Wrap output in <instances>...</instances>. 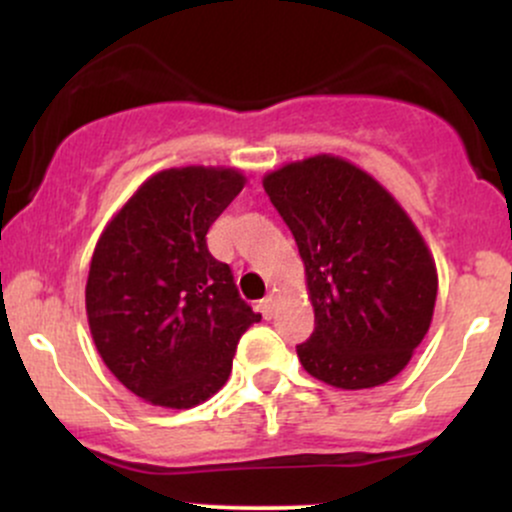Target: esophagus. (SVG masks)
I'll use <instances>...</instances> for the list:
<instances>
[{
  "label": "esophagus",
  "mask_w": 512,
  "mask_h": 512,
  "mask_svg": "<svg viewBox=\"0 0 512 512\" xmlns=\"http://www.w3.org/2000/svg\"><path fill=\"white\" fill-rule=\"evenodd\" d=\"M260 310H262V315L267 317V320H272L274 310H276V298L272 296V293H269L267 298H262V301H260Z\"/></svg>",
  "instance_id": "34e87169"
}]
</instances>
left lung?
Masks as SVG:
<instances>
[{
    "mask_svg": "<svg viewBox=\"0 0 512 512\" xmlns=\"http://www.w3.org/2000/svg\"><path fill=\"white\" fill-rule=\"evenodd\" d=\"M305 267L315 330L301 366L339 390H368L402 373L426 337L438 272L424 236L373 175L317 154L262 180Z\"/></svg>",
    "mask_w": 512,
    "mask_h": 512,
    "instance_id": "8db88e82",
    "label": "left lung"
}]
</instances>
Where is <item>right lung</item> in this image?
Returning a JSON list of instances; mask_svg holds the SVG:
<instances>
[{"label": "right lung", "instance_id": "1", "mask_svg": "<svg viewBox=\"0 0 512 512\" xmlns=\"http://www.w3.org/2000/svg\"><path fill=\"white\" fill-rule=\"evenodd\" d=\"M243 185L236 168L161 170L122 204L93 250V344L110 373L154 407L190 409L216 395L240 337L262 320L207 248L209 226Z\"/></svg>", "mask_w": 512, "mask_h": 512}]
</instances>
